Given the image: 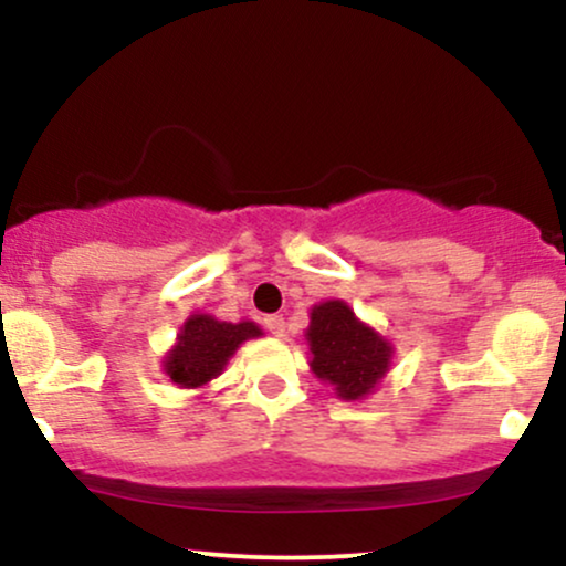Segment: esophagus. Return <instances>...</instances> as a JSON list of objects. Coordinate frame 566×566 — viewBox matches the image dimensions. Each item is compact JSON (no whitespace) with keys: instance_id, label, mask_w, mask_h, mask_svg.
Instances as JSON below:
<instances>
[{"instance_id":"esophagus-1","label":"esophagus","mask_w":566,"mask_h":566,"mask_svg":"<svg viewBox=\"0 0 566 566\" xmlns=\"http://www.w3.org/2000/svg\"><path fill=\"white\" fill-rule=\"evenodd\" d=\"M263 327L269 329L271 335H276V337L284 335V319H282V316H276V314H274V316H265Z\"/></svg>"}]
</instances>
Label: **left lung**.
<instances>
[{"label":"left lung","instance_id":"1","mask_svg":"<svg viewBox=\"0 0 566 566\" xmlns=\"http://www.w3.org/2000/svg\"><path fill=\"white\" fill-rule=\"evenodd\" d=\"M308 346L316 378L333 382L343 399H359L373 391L391 365V346L356 319L354 311L340 301L316 305L311 314Z\"/></svg>","mask_w":566,"mask_h":566}]
</instances>
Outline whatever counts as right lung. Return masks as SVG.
I'll return each instance as SVG.
<instances>
[{
  "label": "right lung",
  "instance_id": "add662e5",
  "mask_svg": "<svg viewBox=\"0 0 566 566\" xmlns=\"http://www.w3.org/2000/svg\"><path fill=\"white\" fill-rule=\"evenodd\" d=\"M255 335H261V329L252 322L229 324L207 314L191 316L180 329L178 346L167 356V375L184 388L205 386L223 373L226 361L231 359L239 343Z\"/></svg>",
  "mask_w": 566,
  "mask_h": 566
}]
</instances>
